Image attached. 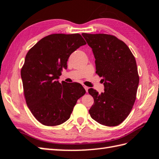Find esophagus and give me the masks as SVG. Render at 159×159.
Segmentation results:
<instances>
[{"label":"esophagus","mask_w":159,"mask_h":159,"mask_svg":"<svg viewBox=\"0 0 159 159\" xmlns=\"http://www.w3.org/2000/svg\"><path fill=\"white\" fill-rule=\"evenodd\" d=\"M83 88H85L86 93H88V89H89V88H88V86H86V85H83Z\"/></svg>","instance_id":"34e87169"}]
</instances>
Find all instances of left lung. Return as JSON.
<instances>
[{
    "instance_id": "1",
    "label": "left lung",
    "mask_w": 159,
    "mask_h": 159,
    "mask_svg": "<svg viewBox=\"0 0 159 159\" xmlns=\"http://www.w3.org/2000/svg\"><path fill=\"white\" fill-rule=\"evenodd\" d=\"M95 58L96 74L102 77L104 92L90 88L94 104L90 116L99 123L116 126L130 114L139 85L138 67L133 53L124 42L112 35L83 33Z\"/></svg>"
}]
</instances>
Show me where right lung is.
Returning a JSON list of instances; mask_svg holds the SVG:
<instances>
[{
	"label": "right lung",
	"mask_w": 159,
	"mask_h": 159,
	"mask_svg": "<svg viewBox=\"0 0 159 159\" xmlns=\"http://www.w3.org/2000/svg\"><path fill=\"white\" fill-rule=\"evenodd\" d=\"M85 44L79 34H55L43 38L26 54L21 69L24 94L29 109L43 125L66 121L85 95L80 83H60L57 79L71 54Z\"/></svg>",
	"instance_id": "right-lung-1"
}]
</instances>
